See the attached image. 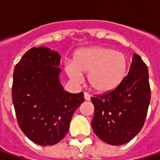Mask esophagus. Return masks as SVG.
Returning a JSON list of instances; mask_svg holds the SVG:
<instances>
[{"label": "esophagus", "mask_w": 160, "mask_h": 160, "mask_svg": "<svg viewBox=\"0 0 160 160\" xmlns=\"http://www.w3.org/2000/svg\"><path fill=\"white\" fill-rule=\"evenodd\" d=\"M90 97L91 96L88 93H86V92L84 93V98H85V100H90Z\"/></svg>", "instance_id": "obj_1"}]
</instances>
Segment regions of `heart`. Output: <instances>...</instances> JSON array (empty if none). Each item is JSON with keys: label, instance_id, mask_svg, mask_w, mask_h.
<instances>
[{"label": "heart", "instance_id": "heart-1", "mask_svg": "<svg viewBox=\"0 0 160 160\" xmlns=\"http://www.w3.org/2000/svg\"><path fill=\"white\" fill-rule=\"evenodd\" d=\"M128 58L121 51L107 46L82 48L74 54L72 63H67L65 71L75 81L88 73L90 88L98 93H108L120 86L128 72Z\"/></svg>", "mask_w": 160, "mask_h": 160}]
</instances>
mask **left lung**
Returning a JSON list of instances; mask_svg holds the SVG:
<instances>
[{"mask_svg":"<svg viewBox=\"0 0 160 160\" xmlns=\"http://www.w3.org/2000/svg\"><path fill=\"white\" fill-rule=\"evenodd\" d=\"M95 112L91 125L103 142L122 145L130 142L143 127L150 101L149 72L134 53L129 73L115 89L91 97Z\"/></svg>","mask_w":160,"mask_h":160,"instance_id":"left-lung-1","label":"left lung"}]
</instances>
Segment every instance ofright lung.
Listing matches in <instances>:
<instances>
[{"label":"right lung","mask_w":160,"mask_h":160,"mask_svg":"<svg viewBox=\"0 0 160 160\" xmlns=\"http://www.w3.org/2000/svg\"><path fill=\"white\" fill-rule=\"evenodd\" d=\"M59 53L45 46L33 47L13 72L12 102L19 128L33 142L52 146L66 135L83 92L69 93L59 80Z\"/></svg>","instance_id":"right-lung-1"}]
</instances>
